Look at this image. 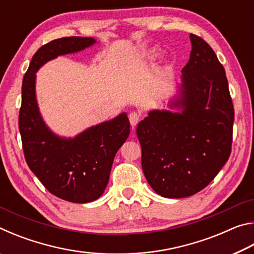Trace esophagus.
<instances>
[{
    "instance_id": "1",
    "label": "esophagus",
    "mask_w": 254,
    "mask_h": 254,
    "mask_svg": "<svg viewBox=\"0 0 254 254\" xmlns=\"http://www.w3.org/2000/svg\"><path fill=\"white\" fill-rule=\"evenodd\" d=\"M140 119H141V115L139 113H136V112H131V113L128 114V120H130V123L133 127L139 123Z\"/></svg>"
}]
</instances>
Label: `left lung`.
<instances>
[{
  "instance_id": "obj_1",
  "label": "left lung",
  "mask_w": 254,
  "mask_h": 254,
  "mask_svg": "<svg viewBox=\"0 0 254 254\" xmlns=\"http://www.w3.org/2000/svg\"><path fill=\"white\" fill-rule=\"evenodd\" d=\"M191 51L170 110H152L136 127L142 170L154 191L184 198L204 189L229 160L234 109L224 67L201 38Z\"/></svg>"
}]
</instances>
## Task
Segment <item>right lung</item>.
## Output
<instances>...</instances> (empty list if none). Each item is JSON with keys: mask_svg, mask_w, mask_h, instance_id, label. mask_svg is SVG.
Wrapping results in <instances>:
<instances>
[{"mask_svg": "<svg viewBox=\"0 0 254 254\" xmlns=\"http://www.w3.org/2000/svg\"><path fill=\"white\" fill-rule=\"evenodd\" d=\"M96 44L94 38L66 37L42 46L32 57L22 83L19 128L29 168L59 198L89 203L103 195L118 150L130 134L126 112L86 128L74 137L56 134L41 117L36 72L58 56L76 54Z\"/></svg>", "mask_w": 254, "mask_h": 254, "instance_id": "obj_1", "label": "right lung"}]
</instances>
